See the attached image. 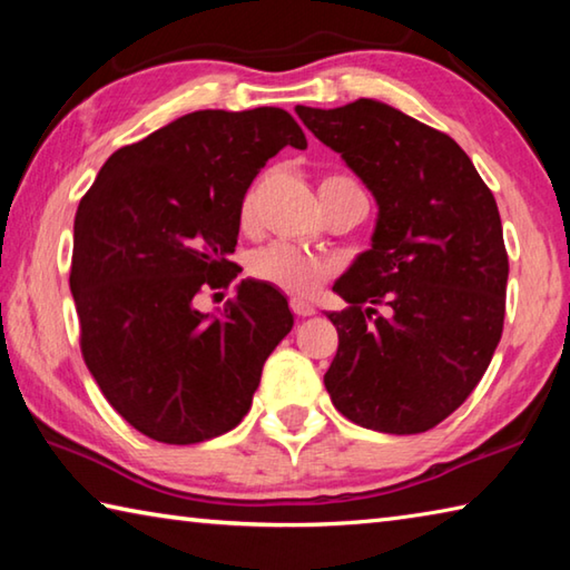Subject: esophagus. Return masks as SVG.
<instances>
[{"instance_id":"esophagus-1","label":"esophagus","mask_w":570,"mask_h":570,"mask_svg":"<svg viewBox=\"0 0 570 570\" xmlns=\"http://www.w3.org/2000/svg\"><path fill=\"white\" fill-rule=\"evenodd\" d=\"M292 312L296 314V316H314L316 314V308L308 304V302H304V298H292Z\"/></svg>"}]
</instances>
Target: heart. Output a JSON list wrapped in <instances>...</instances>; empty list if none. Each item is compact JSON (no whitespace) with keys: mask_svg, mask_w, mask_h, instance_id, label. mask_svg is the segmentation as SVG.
<instances>
[{"mask_svg":"<svg viewBox=\"0 0 570 570\" xmlns=\"http://www.w3.org/2000/svg\"><path fill=\"white\" fill-rule=\"evenodd\" d=\"M322 186H356L346 176H326ZM320 186V188H322ZM256 198L258 188H250L238 208V220L244 228H250L256 220ZM248 272L264 284H272L294 296H312L324 282H330L334 274V264L330 258L308 254L304 248H296L284 240L258 248L248 258Z\"/></svg>","mask_w":570,"mask_h":570,"instance_id":"1","label":"heart"}]
</instances>
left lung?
Segmentation results:
<instances>
[{
	"label": "left lung",
	"instance_id": "obj_1",
	"mask_svg": "<svg viewBox=\"0 0 570 570\" xmlns=\"http://www.w3.org/2000/svg\"><path fill=\"white\" fill-rule=\"evenodd\" d=\"M296 115L377 200L372 246L334 284L324 374L346 420L417 435L455 412L503 334L508 254L493 193L450 135L360 98Z\"/></svg>",
	"mask_w": 570,
	"mask_h": 570
}]
</instances>
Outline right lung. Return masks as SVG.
I'll use <instances>...</instances> for the list:
<instances>
[{
    "label": "right lung",
    "instance_id": "1",
    "mask_svg": "<svg viewBox=\"0 0 570 570\" xmlns=\"http://www.w3.org/2000/svg\"><path fill=\"white\" fill-rule=\"evenodd\" d=\"M306 138L282 108L196 110L105 160L75 216L70 292L85 364L122 420L166 445L244 420L294 314L244 278L216 312L196 306L240 266L238 208L258 170Z\"/></svg>",
    "mask_w": 570,
    "mask_h": 570
}]
</instances>
